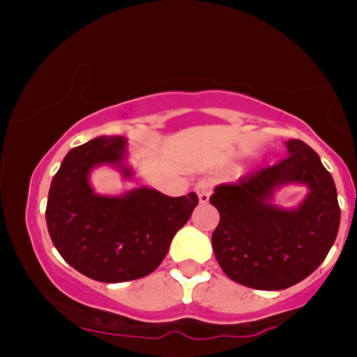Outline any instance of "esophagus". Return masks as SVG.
<instances>
[{
    "instance_id": "34e87169",
    "label": "esophagus",
    "mask_w": 357,
    "mask_h": 357,
    "mask_svg": "<svg viewBox=\"0 0 357 357\" xmlns=\"http://www.w3.org/2000/svg\"><path fill=\"white\" fill-rule=\"evenodd\" d=\"M195 192L198 193L199 203H208L209 195H211V182L209 180H199V182L195 185Z\"/></svg>"
}]
</instances>
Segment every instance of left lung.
<instances>
[{
  "mask_svg": "<svg viewBox=\"0 0 357 357\" xmlns=\"http://www.w3.org/2000/svg\"><path fill=\"white\" fill-rule=\"evenodd\" d=\"M286 158L252 170L237 183L214 190L209 203L219 211L211 242L216 260L232 281L261 291L297 284L321 265L340 227L336 187L319 154L301 139L286 143ZM284 183L311 188L294 212L267 203Z\"/></svg>",
  "mask_w": 357,
  "mask_h": 357,
  "instance_id": "1",
  "label": "left lung"
}]
</instances>
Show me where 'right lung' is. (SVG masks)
I'll list each match as a JSON object with an SVG mask.
<instances>
[{"label":"right lung","instance_id":"add662e5","mask_svg":"<svg viewBox=\"0 0 357 357\" xmlns=\"http://www.w3.org/2000/svg\"><path fill=\"white\" fill-rule=\"evenodd\" d=\"M123 153L125 141L115 136L73 148L48 192L45 218L53 245L75 270L100 282L133 281L153 273L198 204L197 193L172 198L151 188L120 198L96 195L87 178L91 169L120 165ZM123 174L128 177L130 170Z\"/></svg>","mask_w":357,"mask_h":357}]
</instances>
